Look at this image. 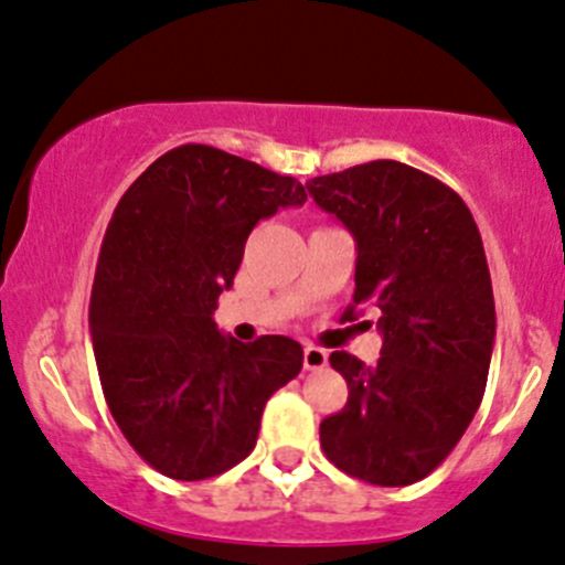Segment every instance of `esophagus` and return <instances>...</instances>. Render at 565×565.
<instances>
[{
    "mask_svg": "<svg viewBox=\"0 0 565 565\" xmlns=\"http://www.w3.org/2000/svg\"><path fill=\"white\" fill-rule=\"evenodd\" d=\"M328 364V353L315 344H306L303 348V366L306 370H322Z\"/></svg>",
    "mask_w": 565,
    "mask_h": 565,
    "instance_id": "obj_1",
    "label": "esophagus"
}]
</instances>
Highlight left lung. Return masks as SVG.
I'll return each mask as SVG.
<instances>
[{
  "mask_svg": "<svg viewBox=\"0 0 565 565\" xmlns=\"http://www.w3.org/2000/svg\"><path fill=\"white\" fill-rule=\"evenodd\" d=\"M355 239V306L381 309L375 366L333 350L348 403L320 425L328 461L372 486L428 478L467 434L489 377L497 315L472 212L439 179L375 160L306 182Z\"/></svg>",
  "mask_w": 565,
  "mask_h": 565,
  "instance_id": "left-lung-1",
  "label": "left lung"
}]
</instances>
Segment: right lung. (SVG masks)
I'll return each instance as SVG.
<instances>
[{
  "instance_id": "obj_1",
  "label": "right lung",
  "mask_w": 565,
  "mask_h": 565,
  "mask_svg": "<svg viewBox=\"0 0 565 565\" xmlns=\"http://www.w3.org/2000/svg\"><path fill=\"white\" fill-rule=\"evenodd\" d=\"M306 188L243 157L188 143L118 201L90 292V337L109 414L173 480H206L250 456L265 403L303 366L289 337L237 342L212 311L245 239Z\"/></svg>"
}]
</instances>
